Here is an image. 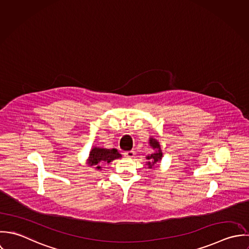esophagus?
<instances>
[{
    "instance_id": "34e87169",
    "label": "esophagus",
    "mask_w": 249,
    "mask_h": 249,
    "mask_svg": "<svg viewBox=\"0 0 249 249\" xmlns=\"http://www.w3.org/2000/svg\"><path fill=\"white\" fill-rule=\"evenodd\" d=\"M135 154H136L135 151H126L123 153L124 157H126V158H133L135 156Z\"/></svg>"
}]
</instances>
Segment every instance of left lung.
Segmentation results:
<instances>
[{
	"mask_svg": "<svg viewBox=\"0 0 249 249\" xmlns=\"http://www.w3.org/2000/svg\"><path fill=\"white\" fill-rule=\"evenodd\" d=\"M149 144L150 146L155 150L154 153H152L151 155L146 157V159L149 160V161H147V164H148L149 168H152L153 165H155L157 162H159L161 160L162 153H161V150H160V143L157 140H155L153 138H150Z\"/></svg>",
	"mask_w": 249,
	"mask_h": 249,
	"instance_id": "obj_1",
	"label": "left lung"
}]
</instances>
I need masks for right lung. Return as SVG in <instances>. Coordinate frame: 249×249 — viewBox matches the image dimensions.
<instances>
[{"mask_svg":"<svg viewBox=\"0 0 249 249\" xmlns=\"http://www.w3.org/2000/svg\"><path fill=\"white\" fill-rule=\"evenodd\" d=\"M121 158V155L116 149H107L93 147L89 152V157L88 159V164L89 166H94L96 169H101L102 164L109 163L115 159Z\"/></svg>","mask_w":249,"mask_h":249,"instance_id":"obj_1","label":"right lung"}]
</instances>
